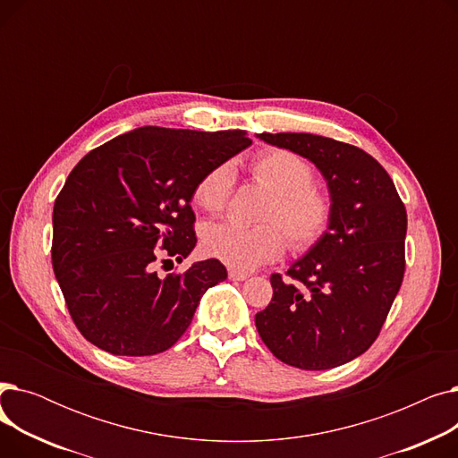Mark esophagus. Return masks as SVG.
I'll use <instances>...</instances> for the list:
<instances>
[{
	"label": "esophagus",
	"instance_id": "1",
	"mask_svg": "<svg viewBox=\"0 0 458 458\" xmlns=\"http://www.w3.org/2000/svg\"><path fill=\"white\" fill-rule=\"evenodd\" d=\"M228 278L235 280V282H242V280H247L249 275L243 271H237V269H228Z\"/></svg>",
	"mask_w": 458,
	"mask_h": 458
}]
</instances>
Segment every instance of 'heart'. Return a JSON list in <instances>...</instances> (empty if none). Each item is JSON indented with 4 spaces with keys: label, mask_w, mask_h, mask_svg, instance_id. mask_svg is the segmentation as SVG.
Returning <instances> with one entry per match:
<instances>
[{
    "label": "heart",
    "mask_w": 458,
    "mask_h": 458,
    "mask_svg": "<svg viewBox=\"0 0 458 458\" xmlns=\"http://www.w3.org/2000/svg\"><path fill=\"white\" fill-rule=\"evenodd\" d=\"M252 178L271 192L261 209L258 226L215 223L204 228V250L233 269H254L276 259L285 249V237L297 252L316 247L330 228L334 202L314 183V168L287 150H266L252 159ZM235 171L225 161L211 166L192 189V199L208 213H221L232 195ZM286 235L284 236L283 233Z\"/></svg>",
    "instance_id": "b5f03b06"
}]
</instances>
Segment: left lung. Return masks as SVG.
<instances>
[{
    "mask_svg": "<svg viewBox=\"0 0 458 458\" xmlns=\"http://www.w3.org/2000/svg\"><path fill=\"white\" fill-rule=\"evenodd\" d=\"M323 173L328 232L282 275L256 314L259 338L284 364L321 371L351 362L378 338L404 276L406 209L384 166L362 148L311 133H259Z\"/></svg>",
    "mask_w": 458,
    "mask_h": 458,
    "instance_id": "1",
    "label": "left lung"
}]
</instances>
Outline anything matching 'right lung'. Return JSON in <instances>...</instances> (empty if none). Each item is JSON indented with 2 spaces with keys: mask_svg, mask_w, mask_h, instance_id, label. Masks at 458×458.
Listing matches in <instances>:
<instances>
[{
  "mask_svg": "<svg viewBox=\"0 0 458 458\" xmlns=\"http://www.w3.org/2000/svg\"><path fill=\"white\" fill-rule=\"evenodd\" d=\"M250 142L243 130L144 126L72 168L54 206L52 266L87 342L116 356H150L182 338L226 267L211 258L159 278L156 261H182L195 249L192 189Z\"/></svg>",
  "mask_w": 458,
  "mask_h": 458,
  "instance_id": "add662e5",
  "label": "right lung"
}]
</instances>
